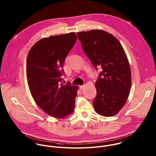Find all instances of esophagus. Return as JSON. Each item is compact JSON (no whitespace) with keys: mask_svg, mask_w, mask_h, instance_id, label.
<instances>
[{"mask_svg":"<svg viewBox=\"0 0 156 156\" xmlns=\"http://www.w3.org/2000/svg\"><path fill=\"white\" fill-rule=\"evenodd\" d=\"M84 87V85H82V86H80V89H81V90H82V89H83V88Z\"/></svg>","mask_w":156,"mask_h":156,"instance_id":"34e87169","label":"esophagus"}]
</instances>
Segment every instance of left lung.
I'll list each match as a JSON object with an SVG mask.
<instances>
[{"mask_svg":"<svg viewBox=\"0 0 156 156\" xmlns=\"http://www.w3.org/2000/svg\"><path fill=\"white\" fill-rule=\"evenodd\" d=\"M77 36L94 66L97 70L102 68L95 84L94 109L102 116L115 115L126 103L131 85L130 66L123 48L112 34L101 30L78 32Z\"/></svg>","mask_w":156,"mask_h":156,"instance_id":"8db88e82","label":"left lung"}]
</instances>
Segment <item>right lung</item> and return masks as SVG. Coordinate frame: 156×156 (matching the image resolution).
<instances>
[{
  "label": "right lung",
  "mask_w": 156,
  "mask_h": 156,
  "mask_svg": "<svg viewBox=\"0 0 156 156\" xmlns=\"http://www.w3.org/2000/svg\"><path fill=\"white\" fill-rule=\"evenodd\" d=\"M76 39L75 33L44 37L28 54L27 78L31 94L42 110L55 118H64L74 111L78 87L61 82L66 57Z\"/></svg>",
  "instance_id": "right-lung-1"
}]
</instances>
